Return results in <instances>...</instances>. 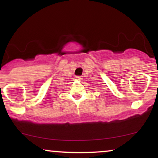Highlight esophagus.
Segmentation results:
<instances>
[{
  "label": "esophagus",
  "mask_w": 158,
  "mask_h": 158,
  "mask_svg": "<svg viewBox=\"0 0 158 158\" xmlns=\"http://www.w3.org/2000/svg\"><path fill=\"white\" fill-rule=\"evenodd\" d=\"M76 79H81V77H76Z\"/></svg>",
  "instance_id": "obj_1"
}]
</instances>
